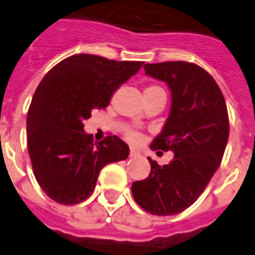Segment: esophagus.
<instances>
[{"label": "esophagus", "instance_id": "34e87169", "mask_svg": "<svg viewBox=\"0 0 255 255\" xmlns=\"http://www.w3.org/2000/svg\"><path fill=\"white\" fill-rule=\"evenodd\" d=\"M129 156H131V157H137V156H140V152L132 148L131 151H129Z\"/></svg>", "mask_w": 255, "mask_h": 255}]
</instances>
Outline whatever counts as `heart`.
Returning a JSON list of instances; mask_svg holds the SVG:
<instances>
[{
	"label": "heart",
	"instance_id": "1",
	"mask_svg": "<svg viewBox=\"0 0 255 255\" xmlns=\"http://www.w3.org/2000/svg\"><path fill=\"white\" fill-rule=\"evenodd\" d=\"M145 91H163V90L160 87H157V86H151V87H148ZM137 137H139V136H137V133H135V132H128V139L132 140V141L137 140Z\"/></svg>",
	"mask_w": 255,
	"mask_h": 255
}]
</instances>
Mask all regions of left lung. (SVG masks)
<instances>
[{
  "mask_svg": "<svg viewBox=\"0 0 255 255\" xmlns=\"http://www.w3.org/2000/svg\"><path fill=\"white\" fill-rule=\"evenodd\" d=\"M144 70L170 91L169 115L151 148L174 156L163 167L149 157L151 173L132 182V194L149 213L173 216L197 200L220 167L229 139L228 110L216 81L200 66L163 62Z\"/></svg>",
  "mask_w": 255,
  "mask_h": 255,
  "instance_id": "obj_1",
  "label": "left lung"
}]
</instances>
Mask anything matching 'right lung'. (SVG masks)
<instances>
[{
  "label": "right lung",
  "instance_id": "1",
  "mask_svg": "<svg viewBox=\"0 0 255 255\" xmlns=\"http://www.w3.org/2000/svg\"><path fill=\"white\" fill-rule=\"evenodd\" d=\"M141 66L77 54L42 79L27 112V149L34 176L51 200L63 205L85 201L102 168L127 159L129 148L123 140L107 136L96 143L85 131V120L107 107L112 94Z\"/></svg>",
  "mask_w": 255,
  "mask_h": 255
}]
</instances>
